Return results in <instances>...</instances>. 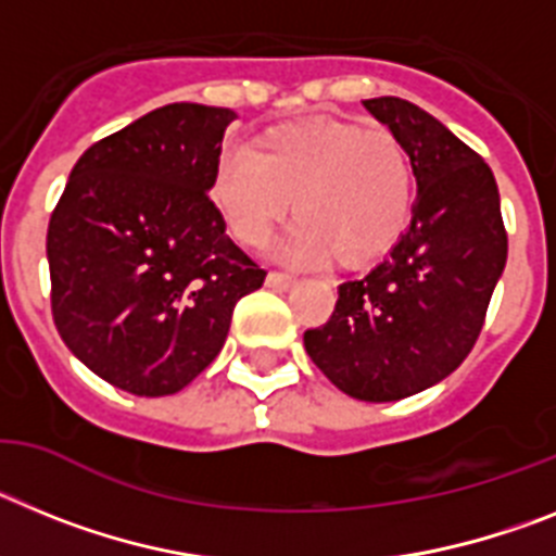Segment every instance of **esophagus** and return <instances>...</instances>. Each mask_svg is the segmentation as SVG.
<instances>
[{
    "label": "esophagus",
    "instance_id": "obj_1",
    "mask_svg": "<svg viewBox=\"0 0 556 556\" xmlns=\"http://www.w3.org/2000/svg\"><path fill=\"white\" fill-rule=\"evenodd\" d=\"M293 282H296V277H291V274L285 271H268V277H265V285H268V288H277V291L291 288Z\"/></svg>",
    "mask_w": 556,
    "mask_h": 556
}]
</instances>
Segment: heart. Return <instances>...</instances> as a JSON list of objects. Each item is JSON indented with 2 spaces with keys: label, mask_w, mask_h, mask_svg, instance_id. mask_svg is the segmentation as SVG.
Masks as SVG:
<instances>
[{
  "label": "heart",
  "mask_w": 556,
  "mask_h": 556,
  "mask_svg": "<svg viewBox=\"0 0 556 556\" xmlns=\"http://www.w3.org/2000/svg\"><path fill=\"white\" fill-rule=\"evenodd\" d=\"M210 195L243 245H263L298 201L279 245L288 263L364 268L397 245L414 210V167L386 128L305 119L220 153Z\"/></svg>",
  "instance_id": "obj_1"
}]
</instances>
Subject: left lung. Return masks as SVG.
I'll use <instances>...</instances> for the list:
<instances>
[{
  "mask_svg": "<svg viewBox=\"0 0 556 556\" xmlns=\"http://www.w3.org/2000/svg\"><path fill=\"white\" fill-rule=\"evenodd\" d=\"M403 142L417 178L412 226L364 279L338 285L305 350L350 397L389 403L447 378L470 355L506 265L490 164L419 105L364 100Z\"/></svg>",
  "mask_w": 556,
  "mask_h": 556,
  "instance_id": "8db88e82",
  "label": "left lung"
}]
</instances>
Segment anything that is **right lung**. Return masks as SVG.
I'll return each instance as SVG.
<instances>
[{
    "label": "right lung",
    "mask_w": 556,
    "mask_h": 556,
    "mask_svg": "<svg viewBox=\"0 0 556 556\" xmlns=\"http://www.w3.org/2000/svg\"><path fill=\"white\" fill-rule=\"evenodd\" d=\"M231 109L170 103L77 159L52 210V318L77 361L139 397L176 394L215 361L265 271L206 190Z\"/></svg>",
    "instance_id": "obj_1"
}]
</instances>
